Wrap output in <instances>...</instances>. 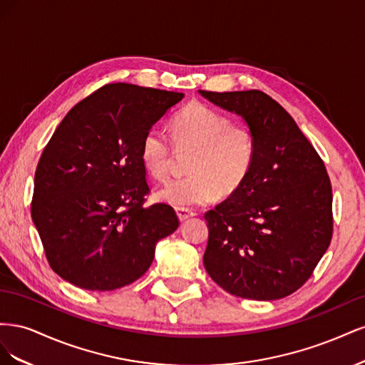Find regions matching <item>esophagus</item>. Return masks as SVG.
<instances>
[{"instance_id":"esophagus-1","label":"esophagus","mask_w":365,"mask_h":365,"mask_svg":"<svg viewBox=\"0 0 365 365\" xmlns=\"http://www.w3.org/2000/svg\"><path fill=\"white\" fill-rule=\"evenodd\" d=\"M176 213H178V217H180L181 222H184V220H187L189 217L196 215L195 212H192V210H189V208H178V212H176Z\"/></svg>"}]
</instances>
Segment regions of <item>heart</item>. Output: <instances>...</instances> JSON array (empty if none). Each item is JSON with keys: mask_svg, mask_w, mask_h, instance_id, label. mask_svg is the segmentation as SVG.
Listing matches in <instances>:
<instances>
[{"mask_svg": "<svg viewBox=\"0 0 365 365\" xmlns=\"http://www.w3.org/2000/svg\"><path fill=\"white\" fill-rule=\"evenodd\" d=\"M172 145L178 152L192 150L189 175L169 181L158 200L176 208H190L236 192L245 182L256 160L257 140L251 126L231 120L204 103H189L170 123ZM158 128H149L140 143V158L155 180L169 175L173 150Z\"/></svg>", "mask_w": 365, "mask_h": 365, "instance_id": "1", "label": "heart"}]
</instances>
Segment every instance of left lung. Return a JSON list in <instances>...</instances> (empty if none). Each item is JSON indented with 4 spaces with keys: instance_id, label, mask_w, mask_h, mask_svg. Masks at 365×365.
<instances>
[{
    "instance_id": "left-lung-1",
    "label": "left lung",
    "mask_w": 365,
    "mask_h": 365,
    "mask_svg": "<svg viewBox=\"0 0 365 365\" xmlns=\"http://www.w3.org/2000/svg\"><path fill=\"white\" fill-rule=\"evenodd\" d=\"M256 134L245 182L204 215V267L220 288L248 300H279L311 277L334 231L332 185L323 160L286 109L259 90L213 93Z\"/></svg>"
}]
</instances>
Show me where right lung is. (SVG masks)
I'll use <instances>...</instances> for the list:
<instances>
[{
    "mask_svg": "<svg viewBox=\"0 0 365 365\" xmlns=\"http://www.w3.org/2000/svg\"><path fill=\"white\" fill-rule=\"evenodd\" d=\"M182 97L109 83L71 108L54 130L36 168L31 219L63 280L88 291L123 288L149 269L157 242L178 228L170 205L145 207L140 143Z\"/></svg>",
    "mask_w": 365,
    "mask_h": 365,
    "instance_id": "right-lung-1",
    "label": "right lung"
}]
</instances>
